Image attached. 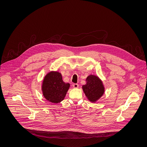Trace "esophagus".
<instances>
[{
  "label": "esophagus",
  "mask_w": 147,
  "mask_h": 147,
  "mask_svg": "<svg viewBox=\"0 0 147 147\" xmlns=\"http://www.w3.org/2000/svg\"><path fill=\"white\" fill-rule=\"evenodd\" d=\"M73 86L74 88H78L79 87V85L78 84H73Z\"/></svg>",
  "instance_id": "esophagus-1"
}]
</instances>
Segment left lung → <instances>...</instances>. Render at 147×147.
Returning a JSON list of instances; mask_svg holds the SVG:
<instances>
[{
  "instance_id": "obj_1",
  "label": "left lung",
  "mask_w": 147,
  "mask_h": 147,
  "mask_svg": "<svg viewBox=\"0 0 147 147\" xmlns=\"http://www.w3.org/2000/svg\"><path fill=\"white\" fill-rule=\"evenodd\" d=\"M86 82L82 86L83 91L90 101L95 102L104 94L103 83L98 76L92 74L86 78Z\"/></svg>"
}]
</instances>
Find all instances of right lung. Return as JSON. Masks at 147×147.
<instances>
[{"mask_svg":"<svg viewBox=\"0 0 147 147\" xmlns=\"http://www.w3.org/2000/svg\"><path fill=\"white\" fill-rule=\"evenodd\" d=\"M69 87V83L63 82L60 73L52 71L47 73L43 79L42 94L47 100L57 104L63 101Z\"/></svg>","mask_w":147,"mask_h":147,"instance_id":"add662e5","label":"right lung"}]
</instances>
